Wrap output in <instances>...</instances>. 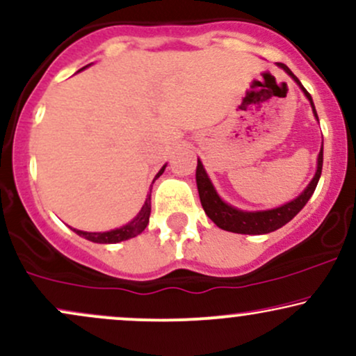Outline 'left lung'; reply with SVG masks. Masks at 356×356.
Instances as JSON below:
<instances>
[{"instance_id": "1", "label": "left lung", "mask_w": 356, "mask_h": 356, "mask_svg": "<svg viewBox=\"0 0 356 356\" xmlns=\"http://www.w3.org/2000/svg\"><path fill=\"white\" fill-rule=\"evenodd\" d=\"M277 67L283 68V70L296 81L298 87L303 90L306 99L312 104L313 113L316 117V110H314V104L312 95L306 92V88L301 85V81L296 79L295 73L289 70L284 63H276ZM323 169V145L320 154H318V164H316V172H314L312 182L306 186V189L298 195L293 201L283 204V206L275 207V209H266V211H243L238 207H232L231 204L224 202L219 197V194L216 192L214 186H212L209 175H207L206 169H204L202 162L197 159V169H195V182H197V191L199 197H201V204L204 207V212L209 216V219L216 226L220 227L224 231L229 232H238V234H268L280 227H283L284 224H288L295 216L306 206V202L309 201V197L313 195L314 189H316L318 181H320Z\"/></svg>"}]
</instances>
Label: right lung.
Wrapping results in <instances>:
<instances>
[{"label":"right lung","instance_id":"obj_1","mask_svg":"<svg viewBox=\"0 0 356 356\" xmlns=\"http://www.w3.org/2000/svg\"><path fill=\"white\" fill-rule=\"evenodd\" d=\"M83 68H87V67H83ZM164 170H165V165L159 170L157 175H155V179L161 177ZM149 218H150V194H147V199H145L144 206H142L140 212H138L136 218L130 220L129 224H125V226L117 227V229H112L107 232H87V231H80V229H73V231H75L79 236H81V238L92 241V243L115 244V243H120V241L136 238L137 234H140V232L147 227V224H149Z\"/></svg>","mask_w":356,"mask_h":356}]
</instances>
